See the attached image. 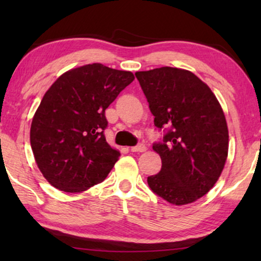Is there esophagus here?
I'll list each match as a JSON object with an SVG mask.
<instances>
[{"label":"esophagus","instance_id":"esophagus-1","mask_svg":"<svg viewBox=\"0 0 261 261\" xmlns=\"http://www.w3.org/2000/svg\"><path fill=\"white\" fill-rule=\"evenodd\" d=\"M132 152H145L146 151V146L144 144H139L137 146H133L130 147Z\"/></svg>","mask_w":261,"mask_h":261}]
</instances>
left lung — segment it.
<instances>
[{
  "label": "left lung",
  "instance_id": "left-lung-1",
  "mask_svg": "<svg viewBox=\"0 0 261 261\" xmlns=\"http://www.w3.org/2000/svg\"><path fill=\"white\" fill-rule=\"evenodd\" d=\"M164 129L153 144L162 158L159 173L147 178L151 190L176 205L197 201L221 176L228 155V127L210 88L190 71L163 66L135 73Z\"/></svg>",
  "mask_w": 261,
  "mask_h": 261
}]
</instances>
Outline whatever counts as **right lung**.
Masks as SVG:
<instances>
[{"label":"right lung","instance_id":"right-lung-1","mask_svg":"<svg viewBox=\"0 0 261 261\" xmlns=\"http://www.w3.org/2000/svg\"><path fill=\"white\" fill-rule=\"evenodd\" d=\"M134 81L95 63L63 73L46 91L31 126L35 162L53 187L82 192L101 183L120 156L105 130L106 109Z\"/></svg>","mask_w":261,"mask_h":261}]
</instances>
